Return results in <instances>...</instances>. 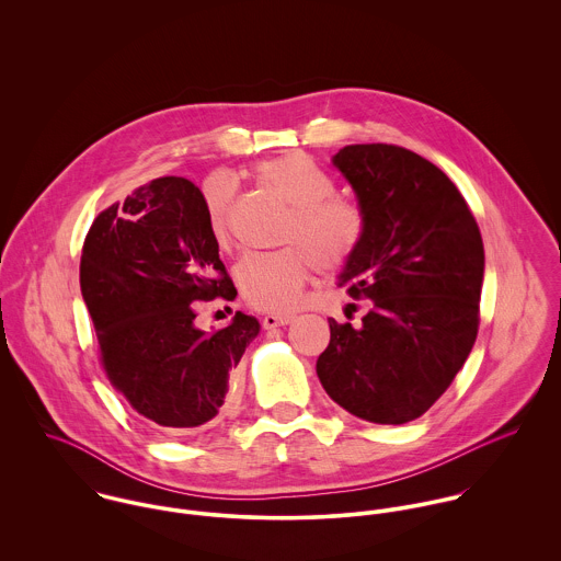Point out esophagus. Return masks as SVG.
<instances>
[{
  "mask_svg": "<svg viewBox=\"0 0 561 561\" xmlns=\"http://www.w3.org/2000/svg\"><path fill=\"white\" fill-rule=\"evenodd\" d=\"M294 321V316L289 313H267L263 318V328H276V325H287Z\"/></svg>",
  "mask_w": 561,
  "mask_h": 561,
  "instance_id": "esophagus-1",
  "label": "esophagus"
}]
</instances>
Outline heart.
<instances>
[{
	"mask_svg": "<svg viewBox=\"0 0 561 561\" xmlns=\"http://www.w3.org/2000/svg\"><path fill=\"white\" fill-rule=\"evenodd\" d=\"M252 179L291 207L283 241L294 243L274 252H250L236 267L241 298L259 311H289L298 305L313 260L325 270L345 265L365 236L360 207L334 194L336 183L328 170L305 153H287L261 161ZM209 231L220 245L229 243L233 183L211 176L203 185Z\"/></svg>",
	"mask_w": 561,
	"mask_h": 561,
	"instance_id": "b5f03b06",
	"label": "heart"
}]
</instances>
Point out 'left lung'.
<instances>
[{"instance_id":"left-lung-1","label":"left lung","mask_w":561,"mask_h":561,"mask_svg":"<svg viewBox=\"0 0 561 561\" xmlns=\"http://www.w3.org/2000/svg\"><path fill=\"white\" fill-rule=\"evenodd\" d=\"M332 163L365 216L339 287L369 311L358 328L328 320L318 376L354 416L401 425L449 389L478 339L480 227L454 181L403 147L350 145Z\"/></svg>"}]
</instances>
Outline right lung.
Masks as SVG:
<instances>
[{
  "label": "right lung",
  "mask_w": 561,
  "mask_h": 561,
  "mask_svg": "<svg viewBox=\"0 0 561 561\" xmlns=\"http://www.w3.org/2000/svg\"><path fill=\"white\" fill-rule=\"evenodd\" d=\"M80 285L112 387L163 432H190L236 401L231 376L259 321L241 311L216 332L196 302L236 300L203 192L160 176L101 211L81 248Z\"/></svg>",
  "instance_id": "add662e5"
}]
</instances>
